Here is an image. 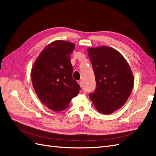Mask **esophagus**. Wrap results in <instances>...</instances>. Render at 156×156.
Instances as JSON below:
<instances>
[{"mask_svg":"<svg viewBox=\"0 0 156 156\" xmlns=\"http://www.w3.org/2000/svg\"><path fill=\"white\" fill-rule=\"evenodd\" d=\"M77 83L80 85V87H81V88H83V83H82V81H81V80H79V81H77Z\"/></svg>","mask_w":156,"mask_h":156,"instance_id":"esophagus-1","label":"esophagus"}]
</instances>
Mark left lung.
<instances>
[{
  "label": "left lung",
  "mask_w": 156,
  "mask_h": 156,
  "mask_svg": "<svg viewBox=\"0 0 156 156\" xmlns=\"http://www.w3.org/2000/svg\"><path fill=\"white\" fill-rule=\"evenodd\" d=\"M87 51L96 82L90 99L98 111L111 114L129 97L134 84L133 73L124 56L112 48L101 46Z\"/></svg>",
  "instance_id": "left-lung-1"
}]
</instances>
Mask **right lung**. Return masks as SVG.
Here are the masks:
<instances>
[{
	"instance_id": "1",
	"label": "right lung",
	"mask_w": 156,
	"mask_h": 156,
	"mask_svg": "<svg viewBox=\"0 0 156 156\" xmlns=\"http://www.w3.org/2000/svg\"><path fill=\"white\" fill-rule=\"evenodd\" d=\"M74 49L71 42L55 41L45 47L33 64V87L41 102L53 111L67 108L81 90L72 77L70 55Z\"/></svg>"
}]
</instances>
